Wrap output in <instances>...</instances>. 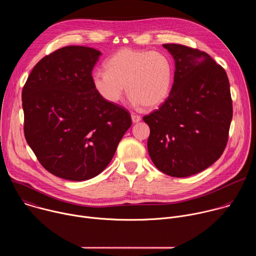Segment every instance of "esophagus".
Wrapping results in <instances>:
<instances>
[{"label":"esophagus","instance_id":"34e87169","mask_svg":"<svg viewBox=\"0 0 256 256\" xmlns=\"http://www.w3.org/2000/svg\"><path fill=\"white\" fill-rule=\"evenodd\" d=\"M132 122L136 124V122H138L140 120V116H138V114H132Z\"/></svg>","mask_w":256,"mask_h":256}]
</instances>
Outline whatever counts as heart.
I'll use <instances>...</instances> for the list:
<instances>
[{
	"mask_svg": "<svg viewBox=\"0 0 256 256\" xmlns=\"http://www.w3.org/2000/svg\"><path fill=\"white\" fill-rule=\"evenodd\" d=\"M105 68L93 72L92 83L107 102L118 103L124 86L134 104L150 109L163 104L170 94L173 66L162 52L124 48L106 62Z\"/></svg>",
	"mask_w": 256,
	"mask_h": 256,
	"instance_id": "b5f03b06",
	"label": "heart"
}]
</instances>
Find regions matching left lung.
<instances>
[{
	"instance_id": "left-lung-1",
	"label": "left lung",
	"mask_w": 256,
	"mask_h": 256,
	"mask_svg": "<svg viewBox=\"0 0 256 256\" xmlns=\"http://www.w3.org/2000/svg\"><path fill=\"white\" fill-rule=\"evenodd\" d=\"M163 46L175 60L174 82L166 101L142 118L150 128L148 151L163 173L188 177L210 167L226 148L233 116L230 84L224 68L206 52Z\"/></svg>"
}]
</instances>
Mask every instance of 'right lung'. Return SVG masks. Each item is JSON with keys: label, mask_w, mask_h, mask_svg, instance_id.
<instances>
[{"label": "right lung", "mask_w": 256, "mask_h": 256, "mask_svg": "<svg viewBox=\"0 0 256 256\" xmlns=\"http://www.w3.org/2000/svg\"><path fill=\"white\" fill-rule=\"evenodd\" d=\"M100 54L78 46L56 50L34 66L22 90L26 142L60 178L84 181L100 174L132 126L126 109L93 86Z\"/></svg>", "instance_id": "obj_1"}]
</instances>
